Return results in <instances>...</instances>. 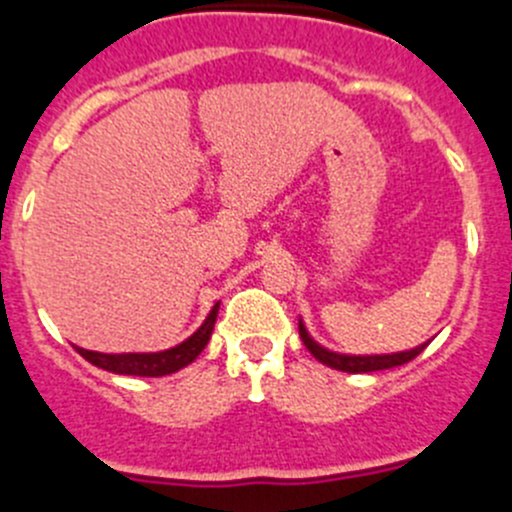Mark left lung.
I'll return each mask as SVG.
<instances>
[{"label":"left lung","mask_w":512,"mask_h":512,"mask_svg":"<svg viewBox=\"0 0 512 512\" xmlns=\"http://www.w3.org/2000/svg\"><path fill=\"white\" fill-rule=\"evenodd\" d=\"M300 337L305 342L307 350L312 352L315 360H320L322 365L332 367V370H342V372H375V370H390V367L405 365V362L415 360L420 352L428 347V342L423 345L413 347V350H403V352H390V355H345V352H335L327 350L325 345H320L317 340H312V335L307 332L305 322L300 320Z\"/></svg>","instance_id":"8db88e82"}]
</instances>
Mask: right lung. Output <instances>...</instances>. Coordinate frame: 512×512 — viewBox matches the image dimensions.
<instances>
[{"label":"right lung","mask_w":512,"mask_h":512,"mask_svg":"<svg viewBox=\"0 0 512 512\" xmlns=\"http://www.w3.org/2000/svg\"><path fill=\"white\" fill-rule=\"evenodd\" d=\"M217 310H220V302H215L210 310V315L205 317L200 327L192 332L187 340H182L180 345L170 347V350L160 352H94L84 350V347L74 345V350L84 357L92 365L102 367V370L114 372V375H137V377H162L170 375V372L182 370V367L190 365L192 360H197L205 345L210 342L212 330H215Z\"/></svg>","instance_id":"add662e5"}]
</instances>
